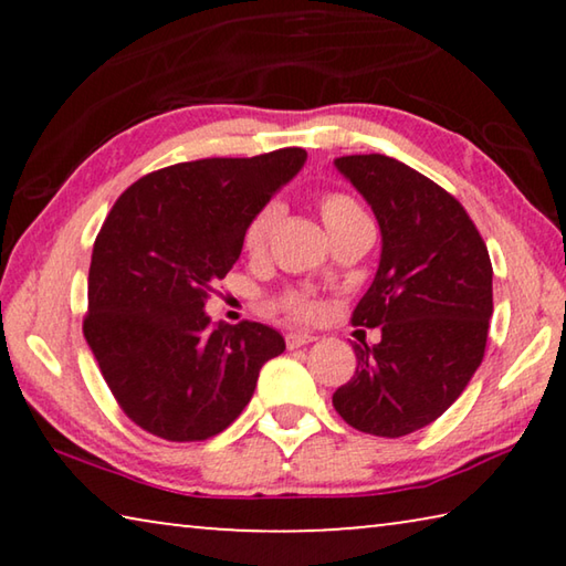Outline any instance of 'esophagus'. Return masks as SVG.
<instances>
[{"mask_svg": "<svg viewBox=\"0 0 566 566\" xmlns=\"http://www.w3.org/2000/svg\"><path fill=\"white\" fill-rule=\"evenodd\" d=\"M284 339H286V347L296 349V347H304V344L314 342L317 337H314V334H310V332H290Z\"/></svg>", "mask_w": 566, "mask_h": 566, "instance_id": "esophagus-1", "label": "esophagus"}]
</instances>
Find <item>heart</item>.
<instances>
[{
  "label": "heart",
  "mask_w": 566,
  "mask_h": 566,
  "mask_svg": "<svg viewBox=\"0 0 566 566\" xmlns=\"http://www.w3.org/2000/svg\"><path fill=\"white\" fill-rule=\"evenodd\" d=\"M317 209H319L322 222H324V227H327L332 239L344 234V232H349V229L359 227L364 222H369L367 214H364V209L357 205V199L344 195V191H324V195L317 197ZM276 219H280V205L276 202L262 205L252 217H249L244 234H242V244L249 254L264 252ZM276 310L290 314V317L296 322H314L322 317L324 306L314 294L302 292V290H292V292H284L280 300H276Z\"/></svg>",
  "instance_id": "1"
}]
</instances>
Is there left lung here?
I'll use <instances>...</instances> for the list:
<instances>
[{
	"label": "left lung",
	"mask_w": 566,
	"mask_h": 566,
	"mask_svg": "<svg viewBox=\"0 0 566 566\" xmlns=\"http://www.w3.org/2000/svg\"><path fill=\"white\" fill-rule=\"evenodd\" d=\"M367 199L381 229L375 282L352 324L381 329L354 344L357 371L332 405L364 434L397 439L432 424L484 359L492 317V262L467 209L385 155L334 159Z\"/></svg>",
	"instance_id": "left-lung-1"
}]
</instances>
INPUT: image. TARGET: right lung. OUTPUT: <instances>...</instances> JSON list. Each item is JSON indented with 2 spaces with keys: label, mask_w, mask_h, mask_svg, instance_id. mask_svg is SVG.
Instances as JSON below:
<instances>
[{
  "label": "right lung",
  "mask_w": 566,
  "mask_h": 566,
  "mask_svg": "<svg viewBox=\"0 0 566 566\" xmlns=\"http://www.w3.org/2000/svg\"><path fill=\"white\" fill-rule=\"evenodd\" d=\"M306 151L181 161L114 202L90 264L84 337L119 409L167 442H202L232 424L264 361L284 352L260 322L209 327L205 302L242 254L256 209L302 169Z\"/></svg>",
  "instance_id": "add662e5"
}]
</instances>
